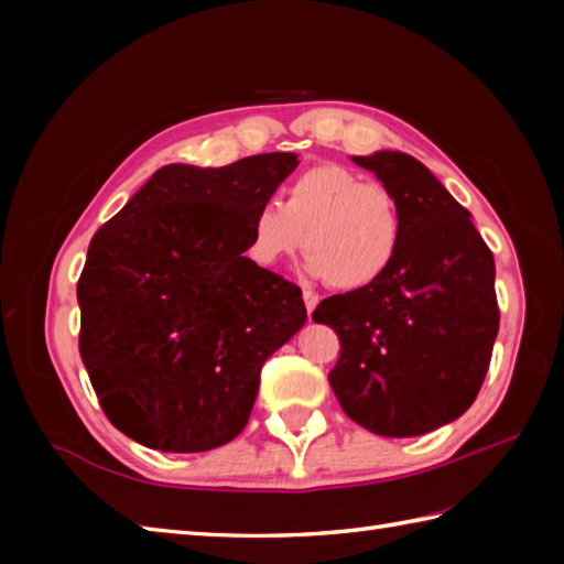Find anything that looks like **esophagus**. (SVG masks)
Wrapping results in <instances>:
<instances>
[{"label":"esophagus","instance_id":"34e87169","mask_svg":"<svg viewBox=\"0 0 564 564\" xmlns=\"http://www.w3.org/2000/svg\"><path fill=\"white\" fill-rule=\"evenodd\" d=\"M303 303H305V311H308V316H313V311H316L318 305V295L313 291H303Z\"/></svg>","mask_w":564,"mask_h":564}]
</instances>
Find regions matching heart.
Instances as JSON below:
<instances>
[{"label": "heart", "mask_w": 564, "mask_h": 564, "mask_svg": "<svg viewBox=\"0 0 564 564\" xmlns=\"http://www.w3.org/2000/svg\"><path fill=\"white\" fill-rule=\"evenodd\" d=\"M305 243L311 279L338 291H362L383 281L403 246L398 198L340 164L305 169L283 191V204L265 202L248 224L246 256L275 269Z\"/></svg>", "instance_id": "obj_1"}]
</instances>
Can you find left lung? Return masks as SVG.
<instances>
[{
	"mask_svg": "<svg viewBox=\"0 0 564 564\" xmlns=\"http://www.w3.org/2000/svg\"><path fill=\"white\" fill-rule=\"evenodd\" d=\"M398 198L403 246L383 281L321 301L340 338L330 388L350 420L383 437L431 433L473 405L500 311L495 261L473 216L403 151L352 156Z\"/></svg>",
	"mask_w": 564,
	"mask_h": 564,
	"instance_id": "8db88e82",
	"label": "left lung"
}]
</instances>
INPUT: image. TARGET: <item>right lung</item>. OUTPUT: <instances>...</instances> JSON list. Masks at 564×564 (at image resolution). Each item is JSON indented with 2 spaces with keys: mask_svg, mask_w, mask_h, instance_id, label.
<instances>
[{
  "mask_svg": "<svg viewBox=\"0 0 564 564\" xmlns=\"http://www.w3.org/2000/svg\"><path fill=\"white\" fill-rule=\"evenodd\" d=\"M299 166L291 151L161 166L94 234L76 299L104 413L161 453L243 431L261 368L305 323L301 289L248 259V224Z\"/></svg>",
  "mask_w": 564,
  "mask_h": 564,
  "instance_id": "add662e5",
  "label": "right lung"
}]
</instances>
